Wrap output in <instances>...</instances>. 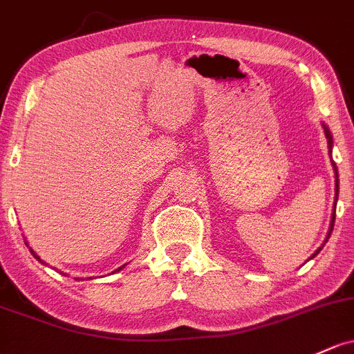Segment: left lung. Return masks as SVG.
Segmentation results:
<instances>
[{
    "mask_svg": "<svg viewBox=\"0 0 354 354\" xmlns=\"http://www.w3.org/2000/svg\"><path fill=\"white\" fill-rule=\"evenodd\" d=\"M324 133H326V138H328V148H329V155H330V150H333V136H330V133H329V130H328V128H326V127H324ZM330 163H333L334 174H336V199H334V201H337V192H339V180H337V169H336V163H334V162H330ZM334 207H336V203H334ZM334 219H336V209H334L333 219H330V227H329L328 238L330 236V231H333ZM317 253H319V250H317V252H315V254H317Z\"/></svg>",
    "mask_w": 354,
    "mask_h": 354,
    "instance_id": "left-lung-1",
    "label": "left lung"
}]
</instances>
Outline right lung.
I'll return each instance as SVG.
<instances>
[{"label":"right lung","instance_id":"obj_1","mask_svg":"<svg viewBox=\"0 0 354 354\" xmlns=\"http://www.w3.org/2000/svg\"><path fill=\"white\" fill-rule=\"evenodd\" d=\"M32 254H33V257H35V258H39V257H37V254H35V252H33V250H32ZM39 260H40V258H39ZM118 270H121V268H118Z\"/></svg>","mask_w":354,"mask_h":354}]
</instances>
